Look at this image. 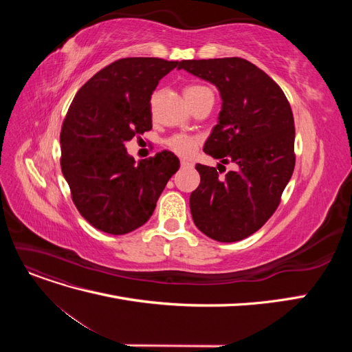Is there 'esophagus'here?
Wrapping results in <instances>:
<instances>
[{
	"label": "esophagus",
	"instance_id": "1",
	"mask_svg": "<svg viewBox=\"0 0 352 352\" xmlns=\"http://www.w3.org/2000/svg\"><path fill=\"white\" fill-rule=\"evenodd\" d=\"M180 166H182V167H192V163L188 162V160H182V162H180Z\"/></svg>",
	"mask_w": 352,
	"mask_h": 352
}]
</instances>
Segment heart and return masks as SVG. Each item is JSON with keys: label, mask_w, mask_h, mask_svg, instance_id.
Masks as SVG:
<instances>
[{"label": "heart", "mask_w": 352, "mask_h": 352, "mask_svg": "<svg viewBox=\"0 0 352 352\" xmlns=\"http://www.w3.org/2000/svg\"><path fill=\"white\" fill-rule=\"evenodd\" d=\"M207 89L206 87H201V85H189V87L185 88L184 94L185 97H192V95H197L198 92ZM195 140L186 135H175L170 138L167 141V146L172 148V150L180 155H188L194 151L195 148Z\"/></svg>", "instance_id": "b5f03b06"}]
</instances>
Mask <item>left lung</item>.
<instances>
[{
	"label": "left lung",
	"instance_id": "1",
	"mask_svg": "<svg viewBox=\"0 0 352 352\" xmlns=\"http://www.w3.org/2000/svg\"><path fill=\"white\" fill-rule=\"evenodd\" d=\"M177 69L214 85L221 98L204 144V153L220 163L195 166L201 182L189 197L195 226L219 242L248 238L278 208L294 172L291 105L278 83L243 58L182 60ZM228 162L236 170L220 177Z\"/></svg>",
	"mask_w": 352,
	"mask_h": 352
}]
</instances>
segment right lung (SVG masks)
<instances>
[{"label":"right lung","mask_w":352,"mask_h":352,"mask_svg":"<svg viewBox=\"0 0 352 352\" xmlns=\"http://www.w3.org/2000/svg\"><path fill=\"white\" fill-rule=\"evenodd\" d=\"M179 61L122 58L74 95L60 133L61 172L82 217L95 229L124 235L148 221L179 158L163 150L135 162L126 142L153 127L151 95Z\"/></svg>","instance_id":"right-lung-1"}]
</instances>
